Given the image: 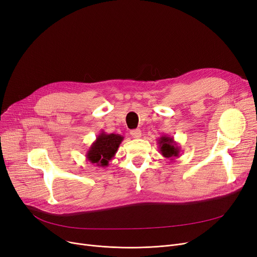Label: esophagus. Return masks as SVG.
Returning a JSON list of instances; mask_svg holds the SVG:
<instances>
[{
	"instance_id": "esophagus-1",
	"label": "esophagus",
	"mask_w": 257,
	"mask_h": 257,
	"mask_svg": "<svg viewBox=\"0 0 257 257\" xmlns=\"http://www.w3.org/2000/svg\"><path fill=\"white\" fill-rule=\"evenodd\" d=\"M130 135L133 139H140L142 137V131L140 129H133L130 131Z\"/></svg>"
}]
</instances>
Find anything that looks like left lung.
Listing matches in <instances>:
<instances>
[{
	"label": "left lung",
	"mask_w": 257,
	"mask_h": 257,
	"mask_svg": "<svg viewBox=\"0 0 257 257\" xmlns=\"http://www.w3.org/2000/svg\"><path fill=\"white\" fill-rule=\"evenodd\" d=\"M158 144H159L160 152L162 153L164 158L169 159L170 161L175 160V158H180L181 149L173 138L162 136L158 140Z\"/></svg>",
	"instance_id": "left-lung-1"
}]
</instances>
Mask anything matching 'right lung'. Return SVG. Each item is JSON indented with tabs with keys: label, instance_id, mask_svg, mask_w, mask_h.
I'll return each mask as SVG.
<instances>
[{
	"label": "right lung",
	"instance_id": "right-lung-1",
	"mask_svg": "<svg viewBox=\"0 0 257 257\" xmlns=\"http://www.w3.org/2000/svg\"><path fill=\"white\" fill-rule=\"evenodd\" d=\"M122 140L124 137L114 133H106L102 130L86 153L87 161L105 168L109 161L114 158Z\"/></svg>",
	"mask_w": 257,
	"mask_h": 257
}]
</instances>
